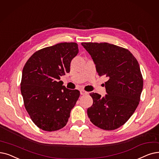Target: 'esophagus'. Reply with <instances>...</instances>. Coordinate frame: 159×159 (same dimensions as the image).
I'll return each mask as SVG.
<instances>
[{
    "label": "esophagus",
    "instance_id": "34e87169",
    "mask_svg": "<svg viewBox=\"0 0 159 159\" xmlns=\"http://www.w3.org/2000/svg\"><path fill=\"white\" fill-rule=\"evenodd\" d=\"M80 94L81 95H86V94H88V92L84 91V90H80Z\"/></svg>",
    "mask_w": 159,
    "mask_h": 159
}]
</instances>
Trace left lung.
Returning a JSON list of instances; mask_svg holds the SVG:
<instances>
[{
	"label": "left lung",
	"instance_id": "left-lung-1",
	"mask_svg": "<svg viewBox=\"0 0 159 159\" xmlns=\"http://www.w3.org/2000/svg\"><path fill=\"white\" fill-rule=\"evenodd\" d=\"M91 55L99 76H105V98L91 93L93 105L87 113L98 127L114 130L125 124L136 110L143 89L139 62L128 49L108 43H82Z\"/></svg>",
	"mask_w": 159,
	"mask_h": 159
}]
</instances>
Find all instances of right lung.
Wrapping results in <instances>:
<instances>
[{
	"label": "right lung",
	"instance_id": "right-lung-1",
	"mask_svg": "<svg viewBox=\"0 0 159 159\" xmlns=\"http://www.w3.org/2000/svg\"><path fill=\"white\" fill-rule=\"evenodd\" d=\"M79 52L77 43H60L34 52L26 62L20 82L24 105L39 129L54 131L67 124L80 92L62 86L60 77L70 71Z\"/></svg>",
	"mask_w": 159,
	"mask_h": 159
}]
</instances>
